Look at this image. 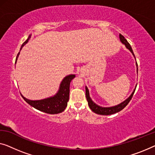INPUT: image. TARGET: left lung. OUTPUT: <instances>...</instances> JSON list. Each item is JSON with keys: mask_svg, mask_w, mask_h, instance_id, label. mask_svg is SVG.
<instances>
[{"mask_svg": "<svg viewBox=\"0 0 155 155\" xmlns=\"http://www.w3.org/2000/svg\"><path fill=\"white\" fill-rule=\"evenodd\" d=\"M120 41H122V44H124L125 45V47L128 48V49L132 53V54L134 55V56L135 57L132 48H131L130 45H129V42L123 35H122L121 34H120ZM137 66L138 67V64L137 63ZM135 90L133 91L132 93L129 97L126 100H124L123 102H122L120 104L115 106V107H100V106L97 105L95 103H94L93 101H92L91 98L90 97V94H89V91L87 89V87L85 86V96H86V99L87 102H88V106L89 107L91 108V109L93 111L94 113H95L97 114H100V115H111V114H114L115 113H117L119 111H120L121 110L123 109V108L126 107L127 105L128 104L129 101L131 100L132 97L134 95V93Z\"/></svg>", "mask_w": 155, "mask_h": 155, "instance_id": "left-lung-1", "label": "left lung"}]
</instances>
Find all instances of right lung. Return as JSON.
<instances>
[{
	"label": "right lung",
	"mask_w": 155,
	"mask_h": 155,
	"mask_svg": "<svg viewBox=\"0 0 155 155\" xmlns=\"http://www.w3.org/2000/svg\"><path fill=\"white\" fill-rule=\"evenodd\" d=\"M31 35H29L28 38L23 43V45L21 47L20 50L22 47L26 45L28 41V40L31 38ZM19 53H18L16 61H17V58L19 55ZM75 77V74H70L67 76L62 81L61 85H60L59 91L55 94L54 97H51L47 99H44L41 100H30L25 98L24 96L22 97L26 102L34 107L36 109L41 111L45 112L46 114H58L60 113H62L65 109V108L68 106V101H69L70 97V82Z\"/></svg>",
	"instance_id": "add662e5"
}]
</instances>
